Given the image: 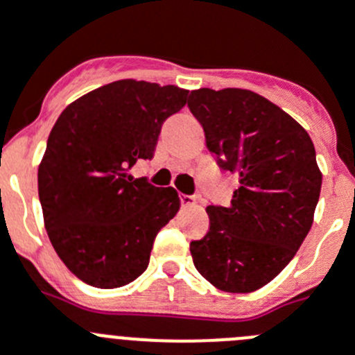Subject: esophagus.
Returning <instances> with one entry per match:
<instances>
[{
  "mask_svg": "<svg viewBox=\"0 0 355 355\" xmlns=\"http://www.w3.org/2000/svg\"><path fill=\"white\" fill-rule=\"evenodd\" d=\"M180 199H181V204H183L184 207L188 206H193V204H197V197L195 195H180Z\"/></svg>",
  "mask_w": 355,
  "mask_h": 355,
  "instance_id": "34e87169",
  "label": "esophagus"
}]
</instances>
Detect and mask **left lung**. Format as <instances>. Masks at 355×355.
I'll return each mask as SVG.
<instances>
[{"label":"left lung","instance_id":"8db88e82","mask_svg":"<svg viewBox=\"0 0 355 355\" xmlns=\"http://www.w3.org/2000/svg\"><path fill=\"white\" fill-rule=\"evenodd\" d=\"M188 107L218 165L239 178L230 206L206 207L209 230L190 243L193 264L220 291H259L294 259L313 223L322 187L313 142L250 89L200 87Z\"/></svg>","mask_w":355,"mask_h":355}]
</instances>
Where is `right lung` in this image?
Here are the masks:
<instances>
[{"label": "right lung", "mask_w": 355, "mask_h": 355, "mask_svg": "<svg viewBox=\"0 0 355 355\" xmlns=\"http://www.w3.org/2000/svg\"><path fill=\"white\" fill-rule=\"evenodd\" d=\"M187 102L188 89L123 79L71 102L52 126L38 165L44 223L84 284L118 288L148 268L156 234L181 200L130 171L151 160L164 121Z\"/></svg>", "instance_id": "add662e5"}]
</instances>
